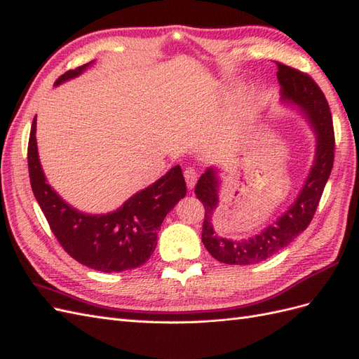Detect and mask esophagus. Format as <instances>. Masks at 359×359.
I'll return each instance as SVG.
<instances>
[{"label": "esophagus", "instance_id": "1", "mask_svg": "<svg viewBox=\"0 0 359 359\" xmlns=\"http://www.w3.org/2000/svg\"><path fill=\"white\" fill-rule=\"evenodd\" d=\"M198 170L194 169V168H191V166H189V168H186L184 169V178H186V182H187V187L189 189H193L194 187V184H196V181H198Z\"/></svg>", "mask_w": 359, "mask_h": 359}]
</instances>
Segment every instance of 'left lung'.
Instances as JSON below:
<instances>
[{"mask_svg": "<svg viewBox=\"0 0 359 359\" xmlns=\"http://www.w3.org/2000/svg\"><path fill=\"white\" fill-rule=\"evenodd\" d=\"M277 78L281 85L283 99L292 100L302 107L318 133L316 158H314L310 175L299 196L289 211L268 226L259 235L245 241H231L214 233L211 217L217 206V177L212 169H208L199 178L196 189L198 199L205 206L202 224V243L210 255L227 265H250L278 253L287 247L295 238L307 229L319 206L320 198L334 163V126L330 104L319 85L310 74L298 69L277 62Z\"/></svg>", "mask_w": 359, "mask_h": 359, "instance_id": "obj_1", "label": "left lung"}]
</instances>
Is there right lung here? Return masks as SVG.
Instances as JSON below:
<instances>
[{
    "instance_id": "add662e5",
    "label": "right lung",
    "mask_w": 359,
    "mask_h": 359,
    "mask_svg": "<svg viewBox=\"0 0 359 359\" xmlns=\"http://www.w3.org/2000/svg\"><path fill=\"white\" fill-rule=\"evenodd\" d=\"M86 66L90 64L61 74L55 85L81 74ZM28 170L32 193L57 241L79 264L103 273H121L144 265L154 253L158 227L166 214L187 193L182 170L175 166L111 214L76 211L46 182L37 153L36 118L28 140Z\"/></svg>"
}]
</instances>
